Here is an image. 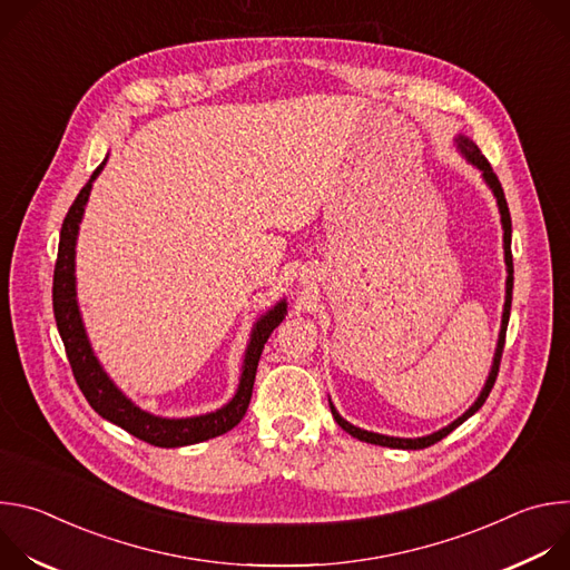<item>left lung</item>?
I'll use <instances>...</instances> for the list:
<instances>
[{
  "label": "left lung",
  "instance_id": "obj_1",
  "mask_svg": "<svg viewBox=\"0 0 570 570\" xmlns=\"http://www.w3.org/2000/svg\"><path fill=\"white\" fill-rule=\"evenodd\" d=\"M458 144H460V148H462V153L466 155V159L471 161V165H475L480 171H482V176H484V180H487V185L492 187V191H494V196H497V200H499V209H501V223H503V240H505V264H508V295H505V308H503V327H501V336H499V347H497V356H494V365H492V374H490V379H487V383H484V387H482V392H480V396H478V401L471 405V409L462 415V417H458L453 424H449L446 429H442V431H438V433H433V435H426V438H417V440H405V438H387V435H379V433H370V431H363V429H356V426H352L350 422H345L338 413H336V409L332 405V415H334V420L338 422V426L343 429V431H347L350 435H354V438H358L361 442H370V444H379V446H390V449H426V446H431V444H435V442H440L442 438H446L453 429H458L462 422H466L480 405L487 401V396H490V392H492V387H494V383H497V376H499V367H501V356H503V347H505V332H508V322H510V306H512V286H514V266H512V218H510V209H508V200H505V194H503V187H501V180L497 178V174H494V169H492V165L490 161H487V157L480 153V148L473 144V141H469L466 137H458Z\"/></svg>",
  "mask_w": 570,
  "mask_h": 570
}]
</instances>
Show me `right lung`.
I'll list each match as a JSON object with an SVG mask.
<instances>
[{
    "instance_id": "right-lung-1",
    "label": "right lung",
    "mask_w": 570,
    "mask_h": 570,
    "mask_svg": "<svg viewBox=\"0 0 570 570\" xmlns=\"http://www.w3.org/2000/svg\"><path fill=\"white\" fill-rule=\"evenodd\" d=\"M106 161L97 167L92 178L86 183V187L80 189L76 200L71 203L62 229H60V243H58V259L53 268V315L58 332L73 372V379L88 399L92 409L108 422L121 426L130 435H135L141 442H148L153 446L161 449H176V446H187V444H198L205 440H212L216 435H223L232 431L243 415H246L250 396H253V385H255V374L257 365L264 352V345L273 330L284 320L286 313V302H279L273 311H268L253 332V341L246 352V361H243V374L238 390L234 399L225 405V409L203 415V417H189V420H161L153 417L144 411H139L132 401H128L115 383L108 379V374L101 370L99 361L92 354V347L88 343L83 322H80L78 304H76V284H73V246H76V234H78V223L80 216H83L92 180L101 174Z\"/></svg>"
}]
</instances>
